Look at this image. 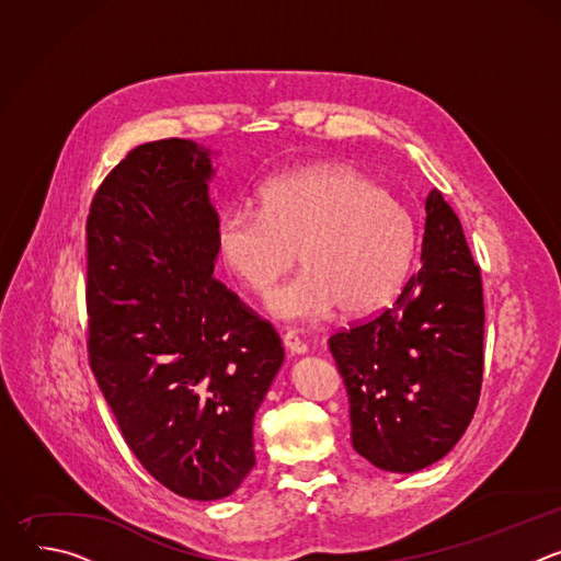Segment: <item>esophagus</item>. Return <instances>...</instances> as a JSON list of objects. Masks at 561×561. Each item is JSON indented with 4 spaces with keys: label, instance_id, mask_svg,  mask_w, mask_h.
I'll return each instance as SVG.
<instances>
[{
    "label": "esophagus",
    "instance_id": "34e87169",
    "mask_svg": "<svg viewBox=\"0 0 561 561\" xmlns=\"http://www.w3.org/2000/svg\"><path fill=\"white\" fill-rule=\"evenodd\" d=\"M284 346H286V351L293 353V355H304V353L308 351V346L299 340V335H297L295 331H288V333L284 335Z\"/></svg>",
    "mask_w": 561,
    "mask_h": 561
}]
</instances>
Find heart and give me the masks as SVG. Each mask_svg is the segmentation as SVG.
Here are the masks:
<instances>
[{
	"label": "heart",
	"mask_w": 561,
	"mask_h": 561,
	"mask_svg": "<svg viewBox=\"0 0 561 561\" xmlns=\"http://www.w3.org/2000/svg\"><path fill=\"white\" fill-rule=\"evenodd\" d=\"M415 219L388 191L342 164L288 173L262 191V208H228L217 253L242 286L264 295L295 266L304 273L268 297L286 322H319L340 306L362 314L402 286L415 253Z\"/></svg>",
	"instance_id": "heart-1"
}]
</instances>
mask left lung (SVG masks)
Masks as SVG:
<instances>
[{
	"label": "left lung",
	"mask_w": 561,
	"mask_h": 561,
	"mask_svg": "<svg viewBox=\"0 0 561 561\" xmlns=\"http://www.w3.org/2000/svg\"><path fill=\"white\" fill-rule=\"evenodd\" d=\"M329 346L348 390L353 448L377 468L422 470L466 433L484 373L482 271L437 188L426 197L420 271Z\"/></svg>",
	"instance_id": "8db88e82"
}]
</instances>
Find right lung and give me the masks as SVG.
<instances>
[{
  "label": "right lung",
  "instance_id": "1",
  "mask_svg": "<svg viewBox=\"0 0 561 561\" xmlns=\"http://www.w3.org/2000/svg\"><path fill=\"white\" fill-rule=\"evenodd\" d=\"M210 178L191 139L141 144L87 219L91 370L139 463L199 502L255 466L253 420L284 362L273 324L213 277Z\"/></svg>",
  "mask_w": 561,
  "mask_h": 561
}]
</instances>
